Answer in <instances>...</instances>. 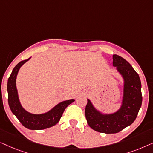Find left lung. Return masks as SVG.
<instances>
[{
    "mask_svg": "<svg viewBox=\"0 0 153 153\" xmlns=\"http://www.w3.org/2000/svg\"><path fill=\"white\" fill-rule=\"evenodd\" d=\"M113 65L122 76L123 96L122 104L117 111L103 114L88 99L85 115L90 127L98 132L115 134L132 124L142 104L141 83L139 74L126 60L120 56H113Z\"/></svg>",
    "mask_w": 153,
    "mask_h": 153,
    "instance_id": "1",
    "label": "left lung"
}]
</instances>
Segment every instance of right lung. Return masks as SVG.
Returning <instances> with one entry per match:
<instances>
[{
  "instance_id": "right-lung-1",
  "label": "right lung",
  "mask_w": 153,
  "mask_h": 153,
  "mask_svg": "<svg viewBox=\"0 0 153 153\" xmlns=\"http://www.w3.org/2000/svg\"><path fill=\"white\" fill-rule=\"evenodd\" d=\"M22 60L14 67L7 81L8 104L12 114L15 116L25 127L32 130H39L54 126L59 122L65 109L74 102L71 99L60 102L49 111L42 114H33L22 107L19 99L18 91L16 86V76L21 67L30 59Z\"/></svg>"
}]
</instances>
